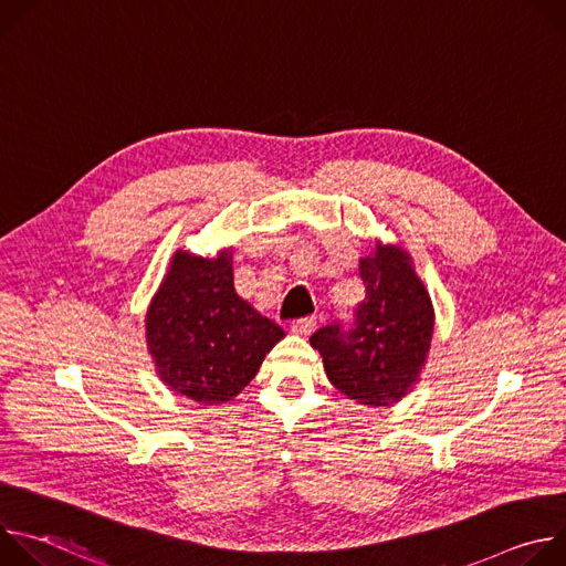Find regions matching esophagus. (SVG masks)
I'll list each match as a JSON object with an SVG mask.
<instances>
[{"instance_id":"34e87169","label":"esophagus","mask_w":566,"mask_h":566,"mask_svg":"<svg viewBox=\"0 0 566 566\" xmlns=\"http://www.w3.org/2000/svg\"><path fill=\"white\" fill-rule=\"evenodd\" d=\"M315 322H317V317L315 315H304V317H297V319H293L291 322V332H295V334H311L313 329H315Z\"/></svg>"}]
</instances>
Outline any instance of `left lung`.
I'll return each instance as SVG.
<instances>
[{
  "label": "left lung",
  "instance_id": "1",
  "mask_svg": "<svg viewBox=\"0 0 566 566\" xmlns=\"http://www.w3.org/2000/svg\"><path fill=\"white\" fill-rule=\"evenodd\" d=\"M365 300L354 319L332 322L311 336L329 380L363 406H389L417 382L428 358L434 311L410 255L376 249L360 260Z\"/></svg>",
  "mask_w": 566,
  "mask_h": 566
}]
</instances>
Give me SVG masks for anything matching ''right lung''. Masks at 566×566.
I'll return each mask as SVG.
<instances>
[{
	"label": "right lung",
	"instance_id": "right-lung-1",
	"mask_svg": "<svg viewBox=\"0 0 566 566\" xmlns=\"http://www.w3.org/2000/svg\"><path fill=\"white\" fill-rule=\"evenodd\" d=\"M230 258L228 251L217 260L179 251L145 319L160 378L206 406L244 389L284 336L280 325L237 295Z\"/></svg>",
	"mask_w": 566,
	"mask_h": 566
}]
</instances>
